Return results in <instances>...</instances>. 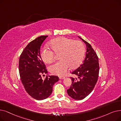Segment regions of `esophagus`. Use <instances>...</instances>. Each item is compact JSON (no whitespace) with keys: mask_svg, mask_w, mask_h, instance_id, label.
Instances as JSON below:
<instances>
[{"mask_svg":"<svg viewBox=\"0 0 121 121\" xmlns=\"http://www.w3.org/2000/svg\"><path fill=\"white\" fill-rule=\"evenodd\" d=\"M65 78V77H59V79L60 80H63Z\"/></svg>","mask_w":121,"mask_h":121,"instance_id":"34e87169","label":"esophagus"}]
</instances>
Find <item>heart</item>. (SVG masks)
<instances>
[{
    "label": "heart",
    "instance_id": "heart-1",
    "mask_svg": "<svg viewBox=\"0 0 121 121\" xmlns=\"http://www.w3.org/2000/svg\"><path fill=\"white\" fill-rule=\"evenodd\" d=\"M51 49L44 46L40 51V57L47 64L53 61L55 54H59L60 59L49 67V71L54 75H65L70 68L75 69L82 61L85 53V46L82 41L65 37L52 40L49 43Z\"/></svg>",
    "mask_w": 121,
    "mask_h": 121
}]
</instances>
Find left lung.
Instances as JSON below:
<instances>
[{"label": "left lung", "mask_w": 121, "mask_h": 121, "mask_svg": "<svg viewBox=\"0 0 121 121\" xmlns=\"http://www.w3.org/2000/svg\"><path fill=\"white\" fill-rule=\"evenodd\" d=\"M86 44V52L83 63L78 69L72 72V74L78 78L71 77L72 81L67 93L71 97L80 100L86 97L93 91L97 82L99 65L98 57L91 45L78 36Z\"/></svg>", "instance_id": "1"}]
</instances>
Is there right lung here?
I'll list each match as a JSON object with an SVG mask.
<instances>
[{
    "label": "right lung",
    "instance_id": "right-lung-1",
    "mask_svg": "<svg viewBox=\"0 0 121 121\" xmlns=\"http://www.w3.org/2000/svg\"><path fill=\"white\" fill-rule=\"evenodd\" d=\"M48 36H40L30 41L22 51L19 61L20 78L25 90L38 100L48 97L54 83L59 80L56 76H47L44 80L41 77L48 73L40 55L41 45Z\"/></svg>",
    "mask_w": 121,
    "mask_h": 121
}]
</instances>
